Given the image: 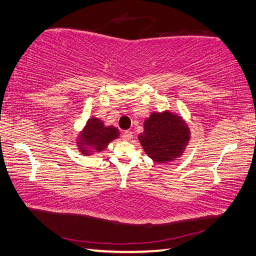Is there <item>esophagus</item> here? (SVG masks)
I'll list each match as a JSON object with an SVG mask.
<instances>
[{"label":"esophagus","mask_w":256,"mask_h":256,"mask_svg":"<svg viewBox=\"0 0 256 256\" xmlns=\"http://www.w3.org/2000/svg\"><path fill=\"white\" fill-rule=\"evenodd\" d=\"M122 138L124 140L129 141L130 139L132 138V132H129V130H126V132H124L122 134Z\"/></svg>","instance_id":"1"}]
</instances>
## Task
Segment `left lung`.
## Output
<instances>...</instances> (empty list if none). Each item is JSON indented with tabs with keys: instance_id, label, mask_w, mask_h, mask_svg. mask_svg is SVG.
<instances>
[{
	"instance_id": "left-lung-1",
	"label": "left lung",
	"mask_w": 256,
	"mask_h": 256,
	"mask_svg": "<svg viewBox=\"0 0 256 256\" xmlns=\"http://www.w3.org/2000/svg\"><path fill=\"white\" fill-rule=\"evenodd\" d=\"M138 138L153 161L166 163L183 153L190 140V129L180 116L168 112H153L144 122V132Z\"/></svg>"
}]
</instances>
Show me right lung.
Masks as SVG:
<instances>
[{"label":"right lung","instance_id":"right-lung-1","mask_svg":"<svg viewBox=\"0 0 256 256\" xmlns=\"http://www.w3.org/2000/svg\"><path fill=\"white\" fill-rule=\"evenodd\" d=\"M118 129L112 126L105 127L103 122L98 118H90L78 140V149L85 156L92 152H100L108 146L110 141L118 138Z\"/></svg>","mask_w":256,"mask_h":256}]
</instances>
